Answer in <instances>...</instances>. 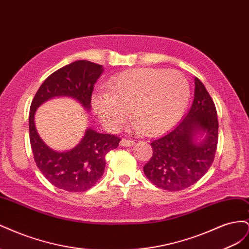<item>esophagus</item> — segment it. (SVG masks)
I'll return each instance as SVG.
<instances>
[{"label": "esophagus", "instance_id": "1", "mask_svg": "<svg viewBox=\"0 0 249 249\" xmlns=\"http://www.w3.org/2000/svg\"><path fill=\"white\" fill-rule=\"evenodd\" d=\"M134 141L133 140H127V139H124L123 138L122 141H120V145L122 146H124V147H127V146H132L134 145Z\"/></svg>", "mask_w": 249, "mask_h": 249}]
</instances>
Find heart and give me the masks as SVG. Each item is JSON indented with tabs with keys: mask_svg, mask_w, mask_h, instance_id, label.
<instances>
[{
	"mask_svg": "<svg viewBox=\"0 0 249 249\" xmlns=\"http://www.w3.org/2000/svg\"><path fill=\"white\" fill-rule=\"evenodd\" d=\"M190 85L178 71L138 69L120 72L96 89L91 105L108 131L119 130L130 114L134 127L148 135L166 132L182 117L190 100Z\"/></svg>",
	"mask_w": 249,
	"mask_h": 249,
	"instance_id": "heart-1",
	"label": "heart"
}]
</instances>
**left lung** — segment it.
<instances>
[{
	"label": "left lung",
	"mask_w": 249,
	"mask_h": 249,
	"mask_svg": "<svg viewBox=\"0 0 249 249\" xmlns=\"http://www.w3.org/2000/svg\"><path fill=\"white\" fill-rule=\"evenodd\" d=\"M194 100L189 112L175 129L150 143L153 156L143 166L157 187L179 191L199 180L212 165L218 143L215 104L205 85L194 79ZM204 138L197 141V137Z\"/></svg>",
	"instance_id": "obj_1"
}]
</instances>
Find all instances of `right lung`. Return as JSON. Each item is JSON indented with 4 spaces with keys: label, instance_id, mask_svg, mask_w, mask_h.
<instances>
[{
    "label": "right lung",
    "instance_id": "1",
    "mask_svg": "<svg viewBox=\"0 0 249 249\" xmlns=\"http://www.w3.org/2000/svg\"><path fill=\"white\" fill-rule=\"evenodd\" d=\"M103 66L78 60L53 72L44 81L32 101L29 113V132L34 160L49 182L69 192H82L93 187L104 175L106 155L118 146L120 138L87 129L78 145L57 152L42 141L36 131L35 112L53 97L67 96L79 102L87 112L91 109V94Z\"/></svg>",
    "mask_w": 249,
    "mask_h": 249
}]
</instances>
